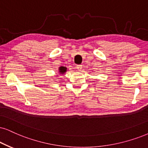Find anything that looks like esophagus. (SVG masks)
Instances as JSON below:
<instances>
[{
	"label": "esophagus",
	"mask_w": 148,
	"mask_h": 148,
	"mask_svg": "<svg viewBox=\"0 0 148 148\" xmlns=\"http://www.w3.org/2000/svg\"><path fill=\"white\" fill-rule=\"evenodd\" d=\"M82 68H83V65H76V69H77L78 71H81Z\"/></svg>",
	"instance_id": "1"
}]
</instances>
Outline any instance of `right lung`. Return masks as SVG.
<instances>
[{
	"label": "right lung",
	"instance_id": "obj_1",
	"mask_svg": "<svg viewBox=\"0 0 148 148\" xmlns=\"http://www.w3.org/2000/svg\"><path fill=\"white\" fill-rule=\"evenodd\" d=\"M66 71H67V68H65L64 66H61L60 68H59V72L61 74H64V73L66 72Z\"/></svg>",
	"mask_w": 148,
	"mask_h": 148
}]
</instances>
